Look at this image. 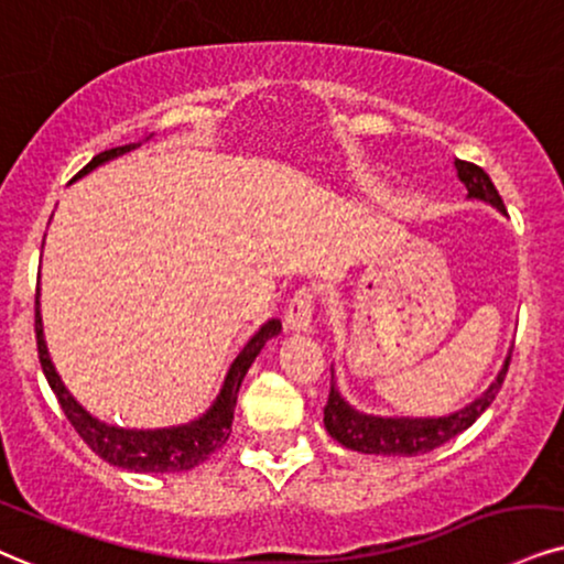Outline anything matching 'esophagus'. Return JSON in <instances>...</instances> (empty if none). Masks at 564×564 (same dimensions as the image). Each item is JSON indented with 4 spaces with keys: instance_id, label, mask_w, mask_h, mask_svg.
Instances as JSON below:
<instances>
[{
    "instance_id": "34e87169",
    "label": "esophagus",
    "mask_w": 564,
    "mask_h": 564,
    "mask_svg": "<svg viewBox=\"0 0 564 564\" xmlns=\"http://www.w3.org/2000/svg\"><path fill=\"white\" fill-rule=\"evenodd\" d=\"M311 324H314V295L308 290H297L284 311V326L290 332H311Z\"/></svg>"
}]
</instances>
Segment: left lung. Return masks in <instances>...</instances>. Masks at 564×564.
Masks as SVG:
<instances>
[{"label":"left lung","mask_w":564,"mask_h":564,"mask_svg":"<svg viewBox=\"0 0 564 564\" xmlns=\"http://www.w3.org/2000/svg\"><path fill=\"white\" fill-rule=\"evenodd\" d=\"M457 180L468 191V200L495 206L499 214L507 217V208L499 198L495 183L486 175L481 166L460 162L455 159ZM512 352V350H510ZM510 352L505 356V364L489 387L470 400L468 405L452 410L444 415H373L364 413L356 405H350L343 392H339L335 368H332V389L329 402L324 408V426L329 431L332 440H337L343 447L352 452H364V455H426V452L442 447L444 442L455 440L465 429L476 423L478 415L491 405L497 398L499 387H502L507 366H510Z\"/></svg>","instance_id":"8db88e82"}]
</instances>
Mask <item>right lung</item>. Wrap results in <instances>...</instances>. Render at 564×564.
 Returning a JSON list of instances; mask_svg holds the SVG:
<instances>
[{
	"label": "right lung",
	"mask_w": 564,
	"mask_h": 564,
	"mask_svg": "<svg viewBox=\"0 0 564 564\" xmlns=\"http://www.w3.org/2000/svg\"><path fill=\"white\" fill-rule=\"evenodd\" d=\"M154 133L143 135L141 141L117 145V149L101 151L90 162L83 166L78 175L73 177L80 180L90 175L99 166L115 162L130 151H135L143 141H151ZM41 293H36V345H39V360L44 368V377L52 387V392L57 394L62 410H65L67 421L73 423L75 431L80 434V440L88 444L101 460H107L115 468L135 470V474H180V470H191L206 460L212 452H217L221 444L227 442L229 429H232L235 419V402H238V392L242 379H246L248 368L253 366V360L263 350V345L271 337H276L282 332L280 318H269L259 329L250 335L246 345L240 347V352L229 364L225 381H221L219 394L214 398L198 419L177 423V426H162V429H128V426H115L96 419L94 413H88L86 408L75 400V394L69 392L65 381L57 373V368L48 356V347L44 339V322H41Z\"/></svg>",
	"instance_id": "obj_1"
}]
</instances>
